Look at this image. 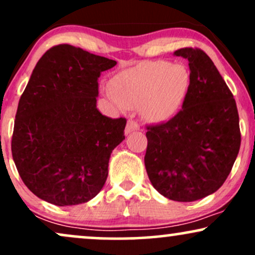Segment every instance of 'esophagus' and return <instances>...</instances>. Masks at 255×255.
I'll list each match as a JSON object with an SVG mask.
<instances>
[{
  "label": "esophagus",
  "instance_id": "esophagus-1",
  "mask_svg": "<svg viewBox=\"0 0 255 255\" xmlns=\"http://www.w3.org/2000/svg\"><path fill=\"white\" fill-rule=\"evenodd\" d=\"M139 129H140L139 124H137L136 121H134V120H129V121L127 122V126H126V134H130L131 131H135Z\"/></svg>",
  "mask_w": 255,
  "mask_h": 255
}]
</instances>
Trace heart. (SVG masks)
Segmentation results:
<instances>
[{
	"instance_id": "b5f03b06",
	"label": "heart",
	"mask_w": 255,
	"mask_h": 255,
	"mask_svg": "<svg viewBox=\"0 0 255 255\" xmlns=\"http://www.w3.org/2000/svg\"><path fill=\"white\" fill-rule=\"evenodd\" d=\"M191 84L183 64L154 61L137 64L119 73L111 83L109 96L128 109L141 107L147 119H168L182 104Z\"/></svg>"
}]
</instances>
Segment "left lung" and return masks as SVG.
Instances as JSON below:
<instances>
[{
	"label": "left lung",
	"mask_w": 255,
	"mask_h": 255,
	"mask_svg": "<svg viewBox=\"0 0 255 255\" xmlns=\"http://www.w3.org/2000/svg\"><path fill=\"white\" fill-rule=\"evenodd\" d=\"M174 54L188 60L191 84L174 118L146 127L145 166L160 194L189 203L224 183L238 157L241 133L236 102L211 58L198 48Z\"/></svg>",
	"instance_id": "8db88e82"
}]
</instances>
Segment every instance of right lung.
<instances>
[{
    "mask_svg": "<svg viewBox=\"0 0 255 255\" xmlns=\"http://www.w3.org/2000/svg\"><path fill=\"white\" fill-rule=\"evenodd\" d=\"M116 61L69 44L40 57L17 105L11 154L22 182L38 198L71 206L95 198L111 152L125 139V118L96 107L101 73Z\"/></svg>",
    "mask_w": 255,
    "mask_h": 255,
    "instance_id": "right-lung-1",
    "label": "right lung"
}]
</instances>
